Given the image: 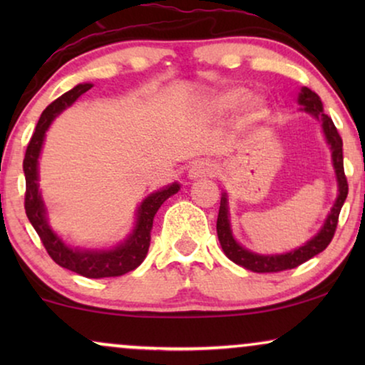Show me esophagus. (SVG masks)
<instances>
[{
  "instance_id": "obj_1",
  "label": "esophagus",
  "mask_w": 365,
  "mask_h": 365,
  "mask_svg": "<svg viewBox=\"0 0 365 365\" xmlns=\"http://www.w3.org/2000/svg\"><path fill=\"white\" fill-rule=\"evenodd\" d=\"M219 168L217 164L211 161V159H199V161L192 163L189 168V179H204V178H214L217 174Z\"/></svg>"
}]
</instances>
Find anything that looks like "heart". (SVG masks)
<instances>
[{"label":"heart","instance_id":"b5f03b06","mask_svg":"<svg viewBox=\"0 0 365 365\" xmlns=\"http://www.w3.org/2000/svg\"><path fill=\"white\" fill-rule=\"evenodd\" d=\"M206 104L209 111L214 114L231 113L242 104V121L246 124L259 121V119H262L267 113V104L262 98L259 96L247 98L246 89L237 88V86L214 93L212 96L207 99Z\"/></svg>","mask_w":365,"mask_h":365}]
</instances>
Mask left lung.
Segmentation results:
<instances>
[{
    "instance_id": "8db88e82",
    "label": "left lung",
    "mask_w": 365,
    "mask_h": 365,
    "mask_svg": "<svg viewBox=\"0 0 365 365\" xmlns=\"http://www.w3.org/2000/svg\"><path fill=\"white\" fill-rule=\"evenodd\" d=\"M297 103L301 104V111L309 113L321 123L324 138L331 148V156H332V166L334 173H336V181H337V197L336 202L331 209V212L327 214L326 221H324L322 227L319 229L316 236H312L307 242H304L302 246H299L292 251L284 252V254H259L252 252L241 246L236 239H234L232 229H231V214H229V199L227 192H222L221 196V206H219L217 214V237L221 242V247L226 256L231 259L232 262H236L237 266H241L247 271L252 272H281L286 269H294L301 266L302 262L309 261V259L317 256L319 252H322L324 249L329 246V242L332 241L334 232L337 227V219L339 212L344 206V201L347 197V179L344 174V158H342V139L339 136L336 126H334L332 119L324 113L322 101L316 93L311 91L309 88H302L301 93L297 96Z\"/></svg>"
}]
</instances>
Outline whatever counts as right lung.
I'll use <instances>...</instances> for the list:
<instances>
[{
  "instance_id": "obj_1",
  "label": "right lung",
  "mask_w": 365,
  "mask_h": 365,
  "mask_svg": "<svg viewBox=\"0 0 365 365\" xmlns=\"http://www.w3.org/2000/svg\"><path fill=\"white\" fill-rule=\"evenodd\" d=\"M91 88V83L78 84L68 93H64L63 96H59L56 101H53L41 113L23 161V171L24 178H26L24 209H26L29 222L33 224L34 231L38 232L43 246L46 247L54 262L89 279L118 277L129 271H134L144 261L149 242H151L154 216H156L158 209L163 206V202L181 189V184H168L166 187L144 197L136 209V221H134L133 231L128 234L124 241L109 249L69 246L63 241L61 236L54 232V229L49 226L48 209L43 201L41 191H39V154H41L44 138H46V131L51 126V123Z\"/></svg>"
}]
</instances>
